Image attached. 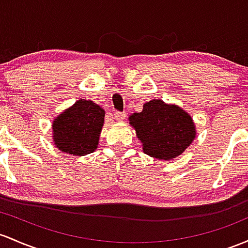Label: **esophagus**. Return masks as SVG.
<instances>
[{
	"instance_id": "obj_1",
	"label": "esophagus",
	"mask_w": 248,
	"mask_h": 248,
	"mask_svg": "<svg viewBox=\"0 0 248 248\" xmlns=\"http://www.w3.org/2000/svg\"><path fill=\"white\" fill-rule=\"evenodd\" d=\"M114 118H115V120H118V121H121V120L126 118V113L124 111H115L114 113Z\"/></svg>"
}]
</instances>
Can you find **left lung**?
<instances>
[{"label":"left lung","instance_id":"left-lung-1","mask_svg":"<svg viewBox=\"0 0 248 248\" xmlns=\"http://www.w3.org/2000/svg\"><path fill=\"white\" fill-rule=\"evenodd\" d=\"M143 152L152 157L170 160L179 156L195 138V126L188 114L176 106L152 100L141 113L129 116Z\"/></svg>","mask_w":248,"mask_h":248}]
</instances>
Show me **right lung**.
Masks as SVG:
<instances>
[{
	"label": "right lung",
	"instance_id": "obj_1",
	"mask_svg": "<svg viewBox=\"0 0 248 248\" xmlns=\"http://www.w3.org/2000/svg\"><path fill=\"white\" fill-rule=\"evenodd\" d=\"M105 110L93 101L78 100L54 120L53 138L60 151L73 155L93 153L97 148Z\"/></svg>",
	"mask_w": 248,
	"mask_h": 248
}]
</instances>
